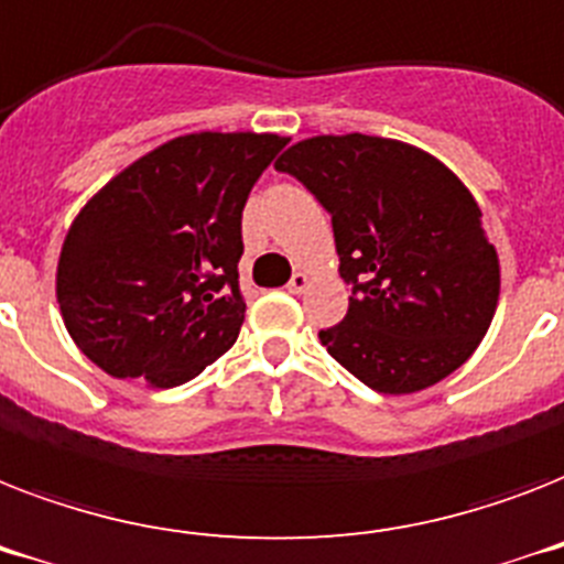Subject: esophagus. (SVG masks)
I'll use <instances>...</instances> for the list:
<instances>
[{
	"label": "esophagus",
	"instance_id": "esophagus-1",
	"mask_svg": "<svg viewBox=\"0 0 564 564\" xmlns=\"http://www.w3.org/2000/svg\"><path fill=\"white\" fill-rule=\"evenodd\" d=\"M308 285H311V279L305 276L303 270H300V273H294V276H291V282H288V291H291V294H305V291H308Z\"/></svg>",
	"mask_w": 564,
	"mask_h": 564
}]
</instances>
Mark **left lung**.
Masks as SVG:
<instances>
[{"label":"left lung","instance_id":"8db88e82","mask_svg":"<svg viewBox=\"0 0 564 564\" xmlns=\"http://www.w3.org/2000/svg\"><path fill=\"white\" fill-rule=\"evenodd\" d=\"M332 215L344 323L328 355L378 393L425 390L463 367L498 308L501 264L460 177L399 139L311 137L276 160Z\"/></svg>","mask_w":564,"mask_h":564}]
</instances>
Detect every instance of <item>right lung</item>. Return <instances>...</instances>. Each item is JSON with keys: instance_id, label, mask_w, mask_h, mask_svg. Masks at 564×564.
<instances>
[{"instance_id": "right-lung-1", "label": "right lung", "mask_w": 564, "mask_h": 564, "mask_svg": "<svg viewBox=\"0 0 564 564\" xmlns=\"http://www.w3.org/2000/svg\"><path fill=\"white\" fill-rule=\"evenodd\" d=\"M279 133H186L148 151L72 220L57 303L75 346L112 378L177 387L236 344L241 212Z\"/></svg>"}]
</instances>
